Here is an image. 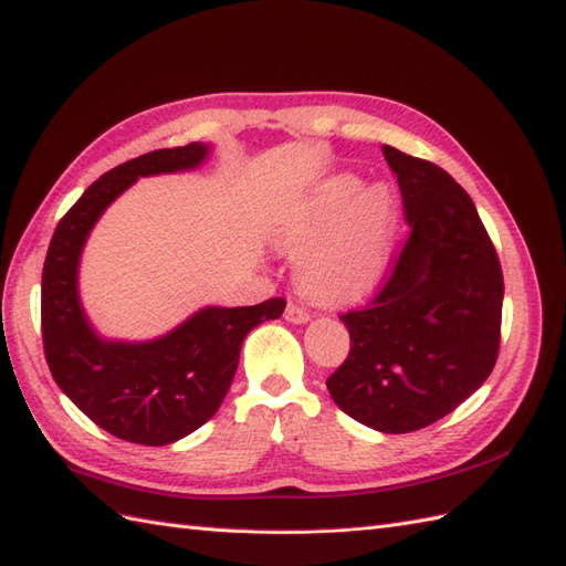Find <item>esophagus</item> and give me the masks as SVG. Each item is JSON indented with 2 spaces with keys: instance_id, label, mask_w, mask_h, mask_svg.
<instances>
[{
  "instance_id": "1",
  "label": "esophagus",
  "mask_w": 566,
  "mask_h": 566,
  "mask_svg": "<svg viewBox=\"0 0 566 566\" xmlns=\"http://www.w3.org/2000/svg\"><path fill=\"white\" fill-rule=\"evenodd\" d=\"M285 319L291 322V324H305V322H310V312H307L305 307L295 305V302H287V307H285Z\"/></svg>"
}]
</instances>
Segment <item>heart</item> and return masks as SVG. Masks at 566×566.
<instances>
[{"label": "heart", "mask_w": 566, "mask_h": 566, "mask_svg": "<svg viewBox=\"0 0 566 566\" xmlns=\"http://www.w3.org/2000/svg\"><path fill=\"white\" fill-rule=\"evenodd\" d=\"M396 199L387 185L360 189V179L336 175L287 220L281 242L302 250L295 279L322 302L360 300L379 285L389 264Z\"/></svg>", "instance_id": "heart-1"}]
</instances>
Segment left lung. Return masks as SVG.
I'll return each mask as SVG.
<instances>
[{"mask_svg": "<svg viewBox=\"0 0 566 566\" xmlns=\"http://www.w3.org/2000/svg\"><path fill=\"white\" fill-rule=\"evenodd\" d=\"M408 238L365 310L340 314L350 353L326 387L371 430L406 434L449 416L497 363L504 279L465 189L439 165L381 146Z\"/></svg>", "mask_w": 566, "mask_h": 566, "instance_id": "left-lung-1", "label": "left lung"}]
</instances>
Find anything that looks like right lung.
<instances>
[{
	"label": "right lung",
	"instance_id": "add662e5",
	"mask_svg": "<svg viewBox=\"0 0 566 566\" xmlns=\"http://www.w3.org/2000/svg\"><path fill=\"white\" fill-rule=\"evenodd\" d=\"M206 156V144H187L117 165L64 213L45 256L40 324L52 377L84 416L132 444L165 447L209 422L235 377L244 336L285 310L283 297L206 307L146 343L103 340L86 322L76 273L95 220L139 177L191 170Z\"/></svg>",
	"mask_w": 566,
	"mask_h": 566
}]
</instances>
